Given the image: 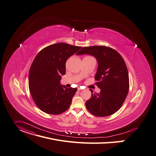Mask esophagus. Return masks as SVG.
<instances>
[{"mask_svg":"<svg viewBox=\"0 0 156 156\" xmlns=\"http://www.w3.org/2000/svg\"><path fill=\"white\" fill-rule=\"evenodd\" d=\"M81 90H82V89H81V88H80V87H79V88H78V91H81Z\"/></svg>","mask_w":156,"mask_h":156,"instance_id":"1","label":"esophagus"}]
</instances>
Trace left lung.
Returning a JSON list of instances; mask_svg holds the SVG:
<instances>
[{"mask_svg":"<svg viewBox=\"0 0 156 156\" xmlns=\"http://www.w3.org/2000/svg\"><path fill=\"white\" fill-rule=\"evenodd\" d=\"M88 54L96 58L98 66L94 76L100 93L91 89V97L86 102L93 115L105 117L115 113L122 105L129 88L128 71L124 59L115 50L105 46L83 47L76 55Z\"/></svg>","mask_w":156,"mask_h":156,"instance_id":"obj_1","label":"left lung"}]
</instances>
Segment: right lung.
<instances>
[{"label": "right lung", "mask_w": 156, "mask_h": 156, "mask_svg": "<svg viewBox=\"0 0 156 156\" xmlns=\"http://www.w3.org/2000/svg\"><path fill=\"white\" fill-rule=\"evenodd\" d=\"M82 47L58 43L42 49L35 56L29 70V86L36 105L45 113L60 115L72 103L77 88L61 85L66 73V60Z\"/></svg>", "instance_id": "right-lung-1"}]
</instances>
